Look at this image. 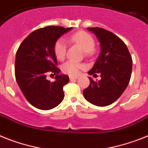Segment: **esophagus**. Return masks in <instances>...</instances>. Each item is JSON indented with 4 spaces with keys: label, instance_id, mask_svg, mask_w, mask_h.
Instances as JSON below:
<instances>
[{
    "label": "esophagus",
    "instance_id": "obj_1",
    "mask_svg": "<svg viewBox=\"0 0 148 148\" xmlns=\"http://www.w3.org/2000/svg\"><path fill=\"white\" fill-rule=\"evenodd\" d=\"M77 79H78V76H69V79H70V81L76 80Z\"/></svg>",
    "mask_w": 148,
    "mask_h": 148
}]
</instances>
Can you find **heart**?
Returning <instances> with one entry per match:
<instances>
[{
    "instance_id": "obj_1",
    "label": "heart",
    "mask_w": 148,
    "mask_h": 148,
    "mask_svg": "<svg viewBox=\"0 0 148 148\" xmlns=\"http://www.w3.org/2000/svg\"><path fill=\"white\" fill-rule=\"evenodd\" d=\"M67 41L70 43L79 45L84 50L85 55L88 56L93 54L95 47V40L93 36L84 31H78L74 33L67 38ZM54 53L57 59L64 60L66 53V44L64 39H59L54 45ZM84 68V65L73 60H68L62 65V71L69 75H75L79 74L81 69Z\"/></svg>"
}]
</instances>
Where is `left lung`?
I'll use <instances>...</instances> for the list:
<instances>
[{
	"label": "left lung",
	"instance_id": "1",
	"mask_svg": "<svg viewBox=\"0 0 148 148\" xmlns=\"http://www.w3.org/2000/svg\"><path fill=\"white\" fill-rule=\"evenodd\" d=\"M98 38L101 52L88 74L100 73L101 79L89 78V86L83 90L84 98L97 106H107L115 102L127 88L132 68V60L127 45L113 33L100 27H88Z\"/></svg>",
	"mask_w": 148,
	"mask_h": 148
}]
</instances>
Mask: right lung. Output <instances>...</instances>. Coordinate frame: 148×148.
Masks as SVG:
<instances>
[{
  "label": "right lung",
  "mask_w": 148,
  "mask_h": 148,
  "mask_svg": "<svg viewBox=\"0 0 148 148\" xmlns=\"http://www.w3.org/2000/svg\"><path fill=\"white\" fill-rule=\"evenodd\" d=\"M72 30L61 26H47L37 29L25 38L16 55L15 75L21 92L33 106L42 110L55 108L64 97V85L69 76L60 75L54 45L62 35ZM55 75L51 83L47 73Z\"/></svg>",
  "instance_id": "right-lung-1"
}]
</instances>
